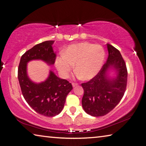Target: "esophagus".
<instances>
[{
    "instance_id": "esophagus-1",
    "label": "esophagus",
    "mask_w": 146,
    "mask_h": 146,
    "mask_svg": "<svg viewBox=\"0 0 146 146\" xmlns=\"http://www.w3.org/2000/svg\"><path fill=\"white\" fill-rule=\"evenodd\" d=\"M72 86H73V87L74 88V87H75V86H78V84H77V83H74V82H73V83H72Z\"/></svg>"
}]
</instances>
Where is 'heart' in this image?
<instances>
[{
    "label": "heart",
    "mask_w": 146,
    "mask_h": 146,
    "mask_svg": "<svg viewBox=\"0 0 146 146\" xmlns=\"http://www.w3.org/2000/svg\"><path fill=\"white\" fill-rule=\"evenodd\" d=\"M105 58L102 46L82 42L69 45L64 53L56 58L55 65L62 77H68L75 64L77 77L88 80L100 71Z\"/></svg>",
    "instance_id": "1"
}]
</instances>
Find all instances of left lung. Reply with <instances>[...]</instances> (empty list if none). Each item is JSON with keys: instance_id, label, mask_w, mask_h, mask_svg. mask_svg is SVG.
<instances>
[{"instance_id": "8db88e82", "label": "left lung", "mask_w": 146, "mask_h": 146, "mask_svg": "<svg viewBox=\"0 0 146 146\" xmlns=\"http://www.w3.org/2000/svg\"><path fill=\"white\" fill-rule=\"evenodd\" d=\"M108 56L96 77L81 84L84 89L82 108L92 116H103L114 109L123 98L127 82V70L124 60L117 48L107 43ZM110 70L115 72L111 77Z\"/></svg>"}]
</instances>
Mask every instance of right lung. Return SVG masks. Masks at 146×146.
Here are the masks:
<instances>
[{
	"mask_svg": "<svg viewBox=\"0 0 146 146\" xmlns=\"http://www.w3.org/2000/svg\"><path fill=\"white\" fill-rule=\"evenodd\" d=\"M54 41H46L34 46L21 58L18 68V79L25 101L31 108L45 116L53 117L61 112L66 97L73 89L68 80L62 79L49 71L45 81L36 83L27 74V63L42 60L49 66L54 64L56 53L52 48Z\"/></svg>",
	"mask_w": 146,
	"mask_h": 146,
	"instance_id": "obj_1",
	"label": "right lung"
}]
</instances>
